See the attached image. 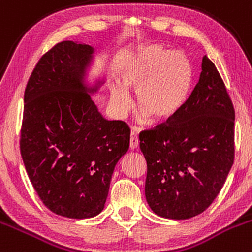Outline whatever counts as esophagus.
Masks as SVG:
<instances>
[{
    "label": "esophagus",
    "instance_id": "34e87169",
    "mask_svg": "<svg viewBox=\"0 0 252 252\" xmlns=\"http://www.w3.org/2000/svg\"><path fill=\"white\" fill-rule=\"evenodd\" d=\"M139 146V139H137V133L136 130H131L130 133V148L131 150H135V148H137Z\"/></svg>",
    "mask_w": 252,
    "mask_h": 252
}]
</instances>
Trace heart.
Listing matches in <instances>:
<instances>
[{"mask_svg":"<svg viewBox=\"0 0 252 252\" xmlns=\"http://www.w3.org/2000/svg\"><path fill=\"white\" fill-rule=\"evenodd\" d=\"M192 66L184 53L146 46L137 50L121 73L123 86L113 84L111 104L118 115L131 107L129 89L137 92V107L151 119L165 121L176 115L192 87Z\"/></svg>","mask_w":252,"mask_h":252,"instance_id":"1","label":"heart"}]
</instances>
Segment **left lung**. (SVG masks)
I'll list each match as a JSON object with an SVG mask.
<instances>
[{"mask_svg": "<svg viewBox=\"0 0 252 252\" xmlns=\"http://www.w3.org/2000/svg\"><path fill=\"white\" fill-rule=\"evenodd\" d=\"M234 118L226 86L204 55L199 81L184 107L140 133L147 161L145 195L153 213L187 220L210 206L234 161Z\"/></svg>", "mask_w": 252, "mask_h": 252, "instance_id": "left-lung-1", "label": "left lung"}]
</instances>
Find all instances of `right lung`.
Returning <instances> with one entry per match:
<instances>
[{"label": "right lung", "instance_id": "add662e5", "mask_svg": "<svg viewBox=\"0 0 252 252\" xmlns=\"http://www.w3.org/2000/svg\"><path fill=\"white\" fill-rule=\"evenodd\" d=\"M94 48L55 44L37 63L25 94L20 153L44 205L57 215L89 219L104 210L113 170L129 148L130 129L102 117L86 83Z\"/></svg>", "mask_w": 252, "mask_h": 252}]
</instances>
